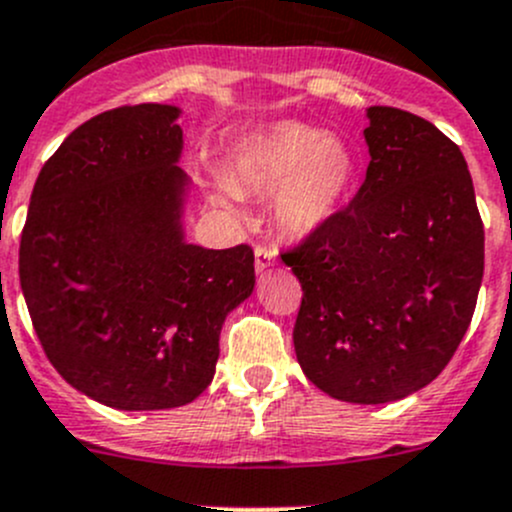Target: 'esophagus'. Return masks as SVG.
I'll return each instance as SVG.
<instances>
[{
    "label": "esophagus",
    "instance_id": "esophagus-1",
    "mask_svg": "<svg viewBox=\"0 0 512 512\" xmlns=\"http://www.w3.org/2000/svg\"><path fill=\"white\" fill-rule=\"evenodd\" d=\"M276 263V251L268 249V246H256V271H266Z\"/></svg>",
    "mask_w": 512,
    "mask_h": 512
}]
</instances>
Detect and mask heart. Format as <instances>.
<instances>
[{
  "mask_svg": "<svg viewBox=\"0 0 512 512\" xmlns=\"http://www.w3.org/2000/svg\"><path fill=\"white\" fill-rule=\"evenodd\" d=\"M353 184L351 146L301 121H278L249 136L231 161L234 191L273 196V216L288 236L321 229L341 209Z\"/></svg>",
  "mask_w": 512,
  "mask_h": 512,
  "instance_id": "1",
  "label": "heart"
}]
</instances>
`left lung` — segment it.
<instances>
[{"mask_svg": "<svg viewBox=\"0 0 512 512\" xmlns=\"http://www.w3.org/2000/svg\"><path fill=\"white\" fill-rule=\"evenodd\" d=\"M368 119L361 189L281 258L303 291L293 348L306 378L373 406L421 391L458 351L485 234L458 144L396 106Z\"/></svg>", "mask_w": 512, "mask_h": 512, "instance_id": "8db88e82", "label": "left lung"}]
</instances>
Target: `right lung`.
<instances>
[{"mask_svg": "<svg viewBox=\"0 0 512 512\" xmlns=\"http://www.w3.org/2000/svg\"><path fill=\"white\" fill-rule=\"evenodd\" d=\"M179 109L91 116L42 166L19 244L34 331L67 383L119 411L206 391L229 311L254 291V249H201L181 231Z\"/></svg>", "mask_w": 512, "mask_h": 512, "instance_id": "right-lung-1", "label": "right lung"}]
</instances>
